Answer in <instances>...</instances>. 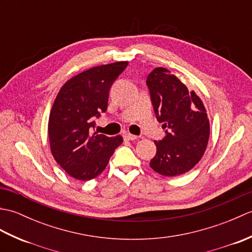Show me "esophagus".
<instances>
[{
	"instance_id": "1",
	"label": "esophagus",
	"mask_w": 252,
	"mask_h": 252,
	"mask_svg": "<svg viewBox=\"0 0 252 252\" xmlns=\"http://www.w3.org/2000/svg\"><path fill=\"white\" fill-rule=\"evenodd\" d=\"M123 137H125L127 141H134L137 138L136 135H133V134H131V133H126V134L123 135Z\"/></svg>"
}]
</instances>
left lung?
Returning <instances> with one entry per match:
<instances>
[{
	"instance_id": "obj_1",
	"label": "left lung",
	"mask_w": 252,
	"mask_h": 252,
	"mask_svg": "<svg viewBox=\"0 0 252 252\" xmlns=\"http://www.w3.org/2000/svg\"><path fill=\"white\" fill-rule=\"evenodd\" d=\"M146 84L155 115L165 130L162 140L155 141L157 153L149 165L164 176L184 174L206 151L210 126L205 106L165 68H155Z\"/></svg>"
}]
</instances>
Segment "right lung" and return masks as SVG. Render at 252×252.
I'll list each match as a JSON object with an SVG mask.
<instances>
[{"label": "right lung", "mask_w": 252, "mask_h": 252, "mask_svg": "<svg viewBox=\"0 0 252 252\" xmlns=\"http://www.w3.org/2000/svg\"><path fill=\"white\" fill-rule=\"evenodd\" d=\"M129 65L118 62L91 68L63 85L53 104L49 137L56 162L80 181L99 175L122 137H108L91 132L95 119L106 112L112 83Z\"/></svg>", "instance_id": "1"}]
</instances>
